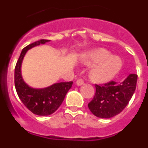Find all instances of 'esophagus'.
Segmentation results:
<instances>
[{
    "label": "esophagus",
    "instance_id": "34e87169",
    "mask_svg": "<svg viewBox=\"0 0 148 148\" xmlns=\"http://www.w3.org/2000/svg\"><path fill=\"white\" fill-rule=\"evenodd\" d=\"M76 84L78 86H81L82 85V84H84V81L82 80V79H78V80L76 81Z\"/></svg>",
    "mask_w": 148,
    "mask_h": 148
}]
</instances>
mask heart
<instances>
[{"mask_svg":"<svg viewBox=\"0 0 148 148\" xmlns=\"http://www.w3.org/2000/svg\"><path fill=\"white\" fill-rule=\"evenodd\" d=\"M81 60L85 64L95 65L90 73V78L95 82L110 80L122 66V61L119 56H110L109 51L102 48L84 54Z\"/></svg>","mask_w":148,"mask_h":148,"instance_id":"obj_1","label":"heart"}]
</instances>
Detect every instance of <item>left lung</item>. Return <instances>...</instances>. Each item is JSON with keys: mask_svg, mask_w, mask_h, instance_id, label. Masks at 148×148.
<instances>
[{"mask_svg": "<svg viewBox=\"0 0 148 148\" xmlns=\"http://www.w3.org/2000/svg\"><path fill=\"white\" fill-rule=\"evenodd\" d=\"M136 74H130L121 83L110 81L101 85L95 84V93L88 104L93 115L110 119L118 115L130 101L136 87Z\"/></svg>", "mask_w": 148, "mask_h": 148, "instance_id": "left-lung-1", "label": "left lung"}]
</instances>
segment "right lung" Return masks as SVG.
<instances>
[{
  "mask_svg": "<svg viewBox=\"0 0 148 148\" xmlns=\"http://www.w3.org/2000/svg\"><path fill=\"white\" fill-rule=\"evenodd\" d=\"M48 41L49 40L41 39L23 48L15 68V86L18 97L29 110L38 116H49L57 110L73 83L60 82L44 89H34L23 82L21 67L26 53L33 47Z\"/></svg>",
  "mask_w": 148,
  "mask_h": 148,
  "instance_id": "add662e5",
  "label": "right lung"
}]
</instances>
